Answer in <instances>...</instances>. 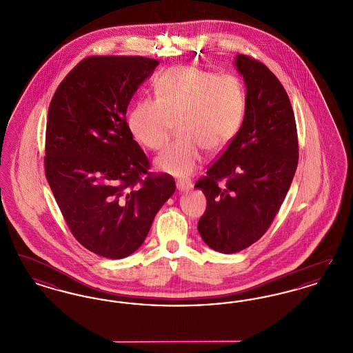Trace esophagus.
<instances>
[{"mask_svg":"<svg viewBox=\"0 0 353 353\" xmlns=\"http://www.w3.org/2000/svg\"><path fill=\"white\" fill-rule=\"evenodd\" d=\"M176 185H177V189L181 190V192H186L193 186L190 180H177Z\"/></svg>","mask_w":353,"mask_h":353,"instance_id":"esophagus-1","label":"esophagus"}]
</instances>
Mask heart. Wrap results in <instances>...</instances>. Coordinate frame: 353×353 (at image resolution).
Listing matches in <instances>:
<instances>
[{
	"mask_svg": "<svg viewBox=\"0 0 353 353\" xmlns=\"http://www.w3.org/2000/svg\"><path fill=\"white\" fill-rule=\"evenodd\" d=\"M154 99L134 103L127 124L134 140L151 151H160L177 123L180 134L157 160V168L188 176L199 167L203 150H223L238 132L246 110L242 82L230 74L176 66L157 77Z\"/></svg>",
	"mask_w": 353,
	"mask_h": 353,
	"instance_id": "1",
	"label": "heart"
}]
</instances>
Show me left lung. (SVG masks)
I'll list each match as a JSON object with an SVG mask.
<instances>
[{"instance_id": "left-lung-1", "label": "left lung", "mask_w": 353, "mask_h": 353, "mask_svg": "<svg viewBox=\"0 0 353 353\" xmlns=\"http://www.w3.org/2000/svg\"><path fill=\"white\" fill-rule=\"evenodd\" d=\"M235 66L248 88L245 119L196 183L208 201L197 229L209 248L223 254L241 252L268 232L299 160L296 123L285 87L250 55L238 54Z\"/></svg>"}]
</instances>
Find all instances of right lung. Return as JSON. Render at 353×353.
<instances>
[{"mask_svg": "<svg viewBox=\"0 0 353 353\" xmlns=\"http://www.w3.org/2000/svg\"><path fill=\"white\" fill-rule=\"evenodd\" d=\"M159 61L140 55L82 59L49 105L45 173L70 232L87 250L120 259L136 252L174 193L150 172L127 124V107Z\"/></svg>", "mask_w": 353, "mask_h": 353, "instance_id": "right-lung-1", "label": "right lung"}]
</instances>
